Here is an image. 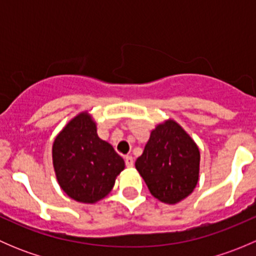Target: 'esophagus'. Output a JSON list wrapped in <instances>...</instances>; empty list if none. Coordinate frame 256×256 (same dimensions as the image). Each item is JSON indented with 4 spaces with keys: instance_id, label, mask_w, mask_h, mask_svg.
I'll list each match as a JSON object with an SVG mask.
<instances>
[{
    "instance_id": "obj_1",
    "label": "esophagus",
    "mask_w": 256,
    "mask_h": 256,
    "mask_svg": "<svg viewBox=\"0 0 256 256\" xmlns=\"http://www.w3.org/2000/svg\"><path fill=\"white\" fill-rule=\"evenodd\" d=\"M125 164L128 167H134V158L131 156L125 157Z\"/></svg>"
}]
</instances>
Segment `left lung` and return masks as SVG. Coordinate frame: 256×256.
<instances>
[{
    "instance_id": "1",
    "label": "left lung",
    "mask_w": 256,
    "mask_h": 256,
    "mask_svg": "<svg viewBox=\"0 0 256 256\" xmlns=\"http://www.w3.org/2000/svg\"><path fill=\"white\" fill-rule=\"evenodd\" d=\"M200 160L194 141L177 122L168 120L152 131L135 166L154 198L174 204L194 190Z\"/></svg>"
}]
</instances>
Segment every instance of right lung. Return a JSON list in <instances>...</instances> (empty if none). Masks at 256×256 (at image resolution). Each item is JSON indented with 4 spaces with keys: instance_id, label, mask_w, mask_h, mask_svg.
Returning <instances> with one entry per match:
<instances>
[{
    "instance_id": "obj_1",
    "label": "right lung",
    "mask_w": 256,
    "mask_h": 256,
    "mask_svg": "<svg viewBox=\"0 0 256 256\" xmlns=\"http://www.w3.org/2000/svg\"><path fill=\"white\" fill-rule=\"evenodd\" d=\"M52 154L62 190L82 203L104 198L125 167L112 144L99 138L95 122L85 112L74 118L56 136Z\"/></svg>"
}]
</instances>
